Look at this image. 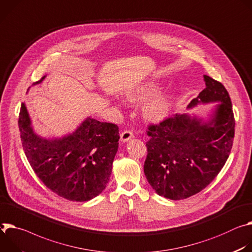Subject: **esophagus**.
<instances>
[{"instance_id":"obj_1","label":"esophagus","mask_w":252,"mask_h":252,"mask_svg":"<svg viewBox=\"0 0 252 252\" xmlns=\"http://www.w3.org/2000/svg\"><path fill=\"white\" fill-rule=\"evenodd\" d=\"M134 137V134H133V132L132 131H130V130H124L122 133H121V135H120V140L122 141V142H127L129 139H131V138H133Z\"/></svg>"}]
</instances>
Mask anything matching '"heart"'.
<instances>
[{"mask_svg":"<svg viewBox=\"0 0 252 252\" xmlns=\"http://www.w3.org/2000/svg\"><path fill=\"white\" fill-rule=\"evenodd\" d=\"M160 90L159 83L155 81L145 82L130 89L127 92V99L132 103H142L154 95L145 103L143 115L148 121H160L169 114L175 102V96L172 93H161L157 95Z\"/></svg>","mask_w":252,"mask_h":252,"instance_id":"1","label":"heart"}]
</instances>
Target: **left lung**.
Segmentation results:
<instances>
[{
	"label": "left lung",
	"mask_w": 252,
	"mask_h": 252,
	"mask_svg": "<svg viewBox=\"0 0 252 252\" xmlns=\"http://www.w3.org/2000/svg\"><path fill=\"white\" fill-rule=\"evenodd\" d=\"M206 88L188 109L215 103L209 120L176 114L148 127L144 173L155 192L180 200L203 190L224 166L233 143L235 120L229 94L222 84L203 76Z\"/></svg>",
	"instance_id": "8db88e82"
}]
</instances>
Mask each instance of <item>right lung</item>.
Returning a JSON list of instances; mask_svg holds the SVG:
<instances>
[{
    "mask_svg": "<svg viewBox=\"0 0 252 252\" xmlns=\"http://www.w3.org/2000/svg\"><path fill=\"white\" fill-rule=\"evenodd\" d=\"M18 124L28 161L54 193L82 202L93 199L105 189L118 151L116 124L88 117L73 133L47 139L35 133L25 103L21 105Z\"/></svg>",
    "mask_w": 252,
    "mask_h": 252,
    "instance_id": "obj_1",
    "label": "right lung"
}]
</instances>
